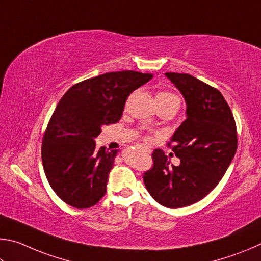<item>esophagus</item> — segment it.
Returning a JSON list of instances; mask_svg holds the SVG:
<instances>
[{
    "label": "esophagus",
    "mask_w": 261,
    "mask_h": 261,
    "mask_svg": "<svg viewBox=\"0 0 261 261\" xmlns=\"http://www.w3.org/2000/svg\"><path fill=\"white\" fill-rule=\"evenodd\" d=\"M142 149H143V151H144V152H147V153H150V152H151V150H150V149H149V148H147V147H143Z\"/></svg>",
    "instance_id": "1"
}]
</instances>
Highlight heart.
Masks as SVG:
<instances>
[{"label": "heart", "instance_id": "b5f03b06", "mask_svg": "<svg viewBox=\"0 0 261 261\" xmlns=\"http://www.w3.org/2000/svg\"><path fill=\"white\" fill-rule=\"evenodd\" d=\"M157 100H161V102H176L179 103V98H177V96L175 94L171 93V91H167V90H163V91H159L157 94ZM148 139V138H145Z\"/></svg>", "mask_w": 261, "mask_h": 261}]
</instances>
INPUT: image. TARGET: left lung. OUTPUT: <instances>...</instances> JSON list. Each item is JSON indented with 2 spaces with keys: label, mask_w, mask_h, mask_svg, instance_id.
<instances>
[{
  "label": "left lung",
  "mask_w": 261,
  "mask_h": 261,
  "mask_svg": "<svg viewBox=\"0 0 261 261\" xmlns=\"http://www.w3.org/2000/svg\"><path fill=\"white\" fill-rule=\"evenodd\" d=\"M165 74L187 103V119L168 142L180 165H170L165 152L156 149L143 181L159 204L176 208L198 202L216 188L235 156L237 132L229 105L217 88L187 73Z\"/></svg>",
  "instance_id": "left-lung-1"
}]
</instances>
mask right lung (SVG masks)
I'll list each match as a JSON object with an SVG mask.
<instances>
[{
    "label": "right lung",
    "instance_id": "obj_1",
    "mask_svg": "<svg viewBox=\"0 0 261 261\" xmlns=\"http://www.w3.org/2000/svg\"><path fill=\"white\" fill-rule=\"evenodd\" d=\"M151 77L136 71L109 72L77 82L64 94L41 148L45 176L63 202L88 208L107 193L117 150L96 149L94 139L100 127L120 120L128 96Z\"/></svg>",
    "mask_w": 261,
    "mask_h": 261
}]
</instances>
